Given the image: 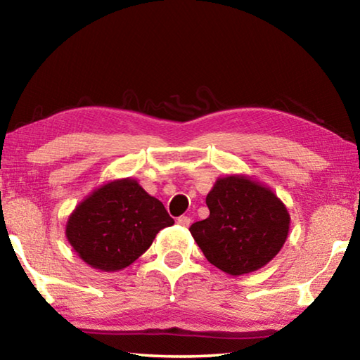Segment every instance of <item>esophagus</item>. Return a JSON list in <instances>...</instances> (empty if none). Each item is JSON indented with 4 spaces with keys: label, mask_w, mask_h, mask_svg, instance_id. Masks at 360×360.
<instances>
[{
    "label": "esophagus",
    "mask_w": 360,
    "mask_h": 360,
    "mask_svg": "<svg viewBox=\"0 0 360 360\" xmlns=\"http://www.w3.org/2000/svg\"><path fill=\"white\" fill-rule=\"evenodd\" d=\"M178 224H179L181 226L187 228V226H191L192 220H191V217H187V215H181V217H178Z\"/></svg>",
    "instance_id": "34e87169"
}]
</instances>
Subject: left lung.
<instances>
[{"mask_svg":"<svg viewBox=\"0 0 360 360\" xmlns=\"http://www.w3.org/2000/svg\"><path fill=\"white\" fill-rule=\"evenodd\" d=\"M206 205L209 217L195 221L191 233L209 263L230 276L261 269L288 236L286 206L269 187L247 176L219 178Z\"/></svg>","mask_w":360,"mask_h":360,"instance_id":"left-lung-1","label":"left lung"}]
</instances>
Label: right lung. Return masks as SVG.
I'll return each mask as SVG.
<instances>
[{"instance_id": "right-lung-1", "label": "right lung", "mask_w": 360, "mask_h": 360, "mask_svg": "<svg viewBox=\"0 0 360 360\" xmlns=\"http://www.w3.org/2000/svg\"><path fill=\"white\" fill-rule=\"evenodd\" d=\"M173 224L162 202L127 178L107 182L84 198L70 214L66 236L84 263L112 272L132 264L155 234Z\"/></svg>"}]
</instances>
